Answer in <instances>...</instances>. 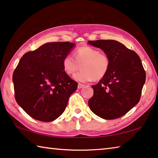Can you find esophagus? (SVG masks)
Segmentation results:
<instances>
[{"instance_id":"obj_1","label":"esophagus","mask_w":158,"mask_h":158,"mask_svg":"<svg viewBox=\"0 0 158 158\" xmlns=\"http://www.w3.org/2000/svg\"><path fill=\"white\" fill-rule=\"evenodd\" d=\"M84 86V84H78V86H77V88H78L79 89H81V88H83Z\"/></svg>"}]
</instances>
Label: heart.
Returning a JSON list of instances; mask_svg holds the SVG:
<instances>
[{"mask_svg":"<svg viewBox=\"0 0 158 158\" xmlns=\"http://www.w3.org/2000/svg\"><path fill=\"white\" fill-rule=\"evenodd\" d=\"M74 58L67 55L62 60V68L65 74L73 75L81 67V69L74 75L77 81L89 82L93 79L100 80L106 76L110 68V58L95 48L80 47L74 51Z\"/></svg>","mask_w":158,"mask_h":158,"instance_id":"obj_1","label":"heart"}]
</instances>
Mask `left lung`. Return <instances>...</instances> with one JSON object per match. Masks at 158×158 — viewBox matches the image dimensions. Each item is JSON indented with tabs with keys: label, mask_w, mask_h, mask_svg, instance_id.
I'll use <instances>...</instances> for the list:
<instances>
[{
	"label": "left lung",
	"mask_w": 158,
	"mask_h": 158,
	"mask_svg": "<svg viewBox=\"0 0 158 158\" xmlns=\"http://www.w3.org/2000/svg\"><path fill=\"white\" fill-rule=\"evenodd\" d=\"M89 44L104 51L110 58L108 73L97 84L89 100L93 113L112 120L126 114L139 102L146 72L137 53L116 40H98Z\"/></svg>",
	"instance_id": "1"
}]
</instances>
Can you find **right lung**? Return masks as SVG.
I'll list each match as a JSON object with an SVG mask.
<instances>
[{"label": "right lung", "instance_id": "1", "mask_svg": "<svg viewBox=\"0 0 158 158\" xmlns=\"http://www.w3.org/2000/svg\"><path fill=\"white\" fill-rule=\"evenodd\" d=\"M74 44L49 42L26 53L12 75L15 100L33 118L54 121L63 113L78 84L64 73L63 58Z\"/></svg>", "mask_w": 158, "mask_h": 158}]
</instances>
